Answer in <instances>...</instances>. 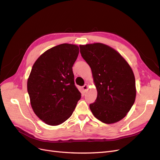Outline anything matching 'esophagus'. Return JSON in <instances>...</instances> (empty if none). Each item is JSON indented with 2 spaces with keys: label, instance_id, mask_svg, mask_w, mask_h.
Masks as SVG:
<instances>
[{
  "label": "esophagus",
  "instance_id": "esophagus-1",
  "mask_svg": "<svg viewBox=\"0 0 160 160\" xmlns=\"http://www.w3.org/2000/svg\"><path fill=\"white\" fill-rule=\"evenodd\" d=\"M82 88H83V89L85 91H86L88 89V85L85 84L83 87H82Z\"/></svg>",
  "mask_w": 160,
  "mask_h": 160
}]
</instances>
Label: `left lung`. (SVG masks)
<instances>
[{"mask_svg": "<svg viewBox=\"0 0 160 160\" xmlns=\"http://www.w3.org/2000/svg\"><path fill=\"white\" fill-rule=\"evenodd\" d=\"M80 52L90 66L98 91L89 108L95 117L111 124L122 119L133 106L136 89L133 71L112 48L93 43L80 45Z\"/></svg>", "mask_w": 160, "mask_h": 160, "instance_id": "obj_1", "label": "left lung"}]
</instances>
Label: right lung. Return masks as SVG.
Returning <instances> with one entry per match:
<instances>
[{"mask_svg": "<svg viewBox=\"0 0 160 160\" xmlns=\"http://www.w3.org/2000/svg\"><path fill=\"white\" fill-rule=\"evenodd\" d=\"M79 52L78 46L64 43L45 51L32 66L27 81L31 105L48 125H58L68 119L81 99L72 72Z\"/></svg>", "mask_w": 160, "mask_h": 160, "instance_id": "obj_1", "label": "right lung"}]
</instances>
